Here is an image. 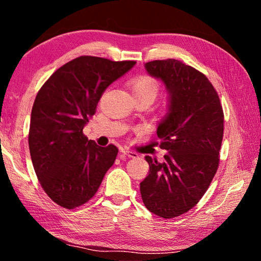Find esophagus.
I'll return each instance as SVG.
<instances>
[{
    "label": "esophagus",
    "mask_w": 261,
    "mask_h": 261,
    "mask_svg": "<svg viewBox=\"0 0 261 261\" xmlns=\"http://www.w3.org/2000/svg\"><path fill=\"white\" fill-rule=\"evenodd\" d=\"M121 153L123 154V155H126L129 158H138V155H139L138 153H136L134 151H126V149H122Z\"/></svg>",
    "instance_id": "1"
}]
</instances>
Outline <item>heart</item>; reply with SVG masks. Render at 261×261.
<instances>
[{
    "label": "heart",
    "instance_id": "obj_1",
    "mask_svg": "<svg viewBox=\"0 0 261 261\" xmlns=\"http://www.w3.org/2000/svg\"><path fill=\"white\" fill-rule=\"evenodd\" d=\"M130 87L135 98L147 96L154 100L159 93V84L155 79L149 76H140L132 79Z\"/></svg>",
    "mask_w": 261,
    "mask_h": 261
}]
</instances>
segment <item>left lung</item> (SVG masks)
Instances as JSON below:
<instances>
[{
  "instance_id": "8db88e82",
  "label": "left lung",
  "mask_w": 261,
  "mask_h": 261,
  "mask_svg": "<svg viewBox=\"0 0 261 261\" xmlns=\"http://www.w3.org/2000/svg\"><path fill=\"white\" fill-rule=\"evenodd\" d=\"M165 84L168 113L159 123L162 163L146 156L149 171L140 183L146 208L163 219L187 213L208 189L219 167L223 137V110L219 95L204 73L168 59L145 64Z\"/></svg>"
}]
</instances>
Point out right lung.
I'll return each instance as SVG.
<instances>
[{
  "mask_svg": "<svg viewBox=\"0 0 261 261\" xmlns=\"http://www.w3.org/2000/svg\"><path fill=\"white\" fill-rule=\"evenodd\" d=\"M135 64L81 56L57 69L38 92L29 147L39 182L57 205L72 210L85 204L114 165L117 147L98 146L83 129L106 88Z\"/></svg>",
  "mask_w": 261,
  "mask_h": 261,
  "instance_id": "add662e5",
  "label": "right lung"
}]
</instances>
